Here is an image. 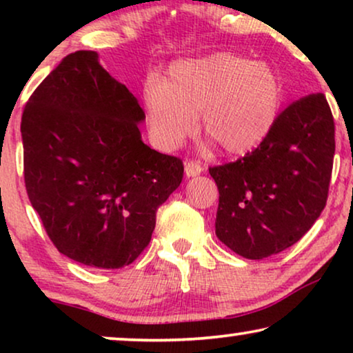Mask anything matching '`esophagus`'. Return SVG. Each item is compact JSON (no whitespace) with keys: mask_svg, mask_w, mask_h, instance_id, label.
Wrapping results in <instances>:
<instances>
[{"mask_svg":"<svg viewBox=\"0 0 353 353\" xmlns=\"http://www.w3.org/2000/svg\"><path fill=\"white\" fill-rule=\"evenodd\" d=\"M201 173H202V167H201L199 162H194V161L186 162V165H185V175H186L188 178L197 176V175H201Z\"/></svg>","mask_w":353,"mask_h":353,"instance_id":"34e87169","label":"esophagus"}]
</instances>
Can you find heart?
I'll list each match as a JSON object with an SVG mask.
<instances>
[{"mask_svg":"<svg viewBox=\"0 0 353 353\" xmlns=\"http://www.w3.org/2000/svg\"><path fill=\"white\" fill-rule=\"evenodd\" d=\"M281 101V81L272 67L230 52L173 62L165 79L148 81L143 91L159 149L180 148L201 114L202 132L231 156H244L270 137Z\"/></svg>","mask_w":353,"mask_h":353,"instance_id":"heart-1","label":"heart"}]
</instances>
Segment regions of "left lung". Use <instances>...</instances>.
Returning a JSON list of instances; mask_svg holds the SVG:
<instances>
[{
    "label": "left lung",
    "instance_id": "8db88e82",
    "mask_svg": "<svg viewBox=\"0 0 353 353\" xmlns=\"http://www.w3.org/2000/svg\"><path fill=\"white\" fill-rule=\"evenodd\" d=\"M334 149L325 94L305 96L284 109L257 149L209 168L220 194L216 238L250 260L296 244L325 209Z\"/></svg>",
    "mask_w": 353,
    "mask_h": 353
}]
</instances>
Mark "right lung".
Returning <instances> with one entry per match:
<instances>
[{"label":"right lung","mask_w":353,"mask_h":353,"mask_svg":"<svg viewBox=\"0 0 353 353\" xmlns=\"http://www.w3.org/2000/svg\"><path fill=\"white\" fill-rule=\"evenodd\" d=\"M144 112L96 51H75L22 114L28 199L61 254L101 270L137 260L183 162L143 143Z\"/></svg>","instance_id":"add662e5"}]
</instances>
